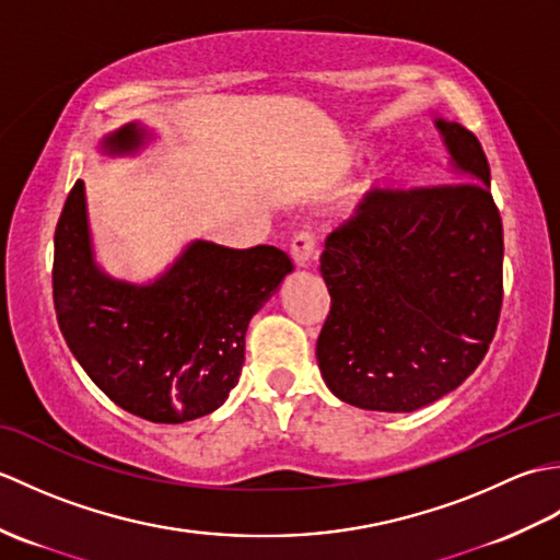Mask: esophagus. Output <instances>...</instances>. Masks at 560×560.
Instances as JSON below:
<instances>
[{"instance_id":"34e87169","label":"esophagus","mask_w":560,"mask_h":560,"mask_svg":"<svg viewBox=\"0 0 560 560\" xmlns=\"http://www.w3.org/2000/svg\"><path fill=\"white\" fill-rule=\"evenodd\" d=\"M317 249V237L311 231H299L291 237V255L295 259V265L305 267L307 261L313 259Z\"/></svg>"}]
</instances>
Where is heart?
Wrapping results in <instances>:
<instances>
[{
    "instance_id": "obj_1",
    "label": "heart",
    "mask_w": 560,
    "mask_h": 560,
    "mask_svg": "<svg viewBox=\"0 0 560 560\" xmlns=\"http://www.w3.org/2000/svg\"><path fill=\"white\" fill-rule=\"evenodd\" d=\"M368 156V149L365 147H355L353 153H351V161H361Z\"/></svg>"
}]
</instances>
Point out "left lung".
I'll use <instances>...</instances> for the list:
<instances>
[{"label":"left lung","mask_w":560,"mask_h":560,"mask_svg":"<svg viewBox=\"0 0 560 560\" xmlns=\"http://www.w3.org/2000/svg\"><path fill=\"white\" fill-rule=\"evenodd\" d=\"M467 180L375 187L327 235L319 273L331 305L317 363L335 395L413 411L483 361L503 305V221L486 153L467 127L435 122Z\"/></svg>","instance_id":"1"}]
</instances>
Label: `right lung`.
<instances>
[{
    "label": "right lung",
    "mask_w": 560,
    "mask_h": 560,
    "mask_svg": "<svg viewBox=\"0 0 560 560\" xmlns=\"http://www.w3.org/2000/svg\"><path fill=\"white\" fill-rule=\"evenodd\" d=\"M129 125L105 147L135 151ZM293 269L287 253L192 243L151 287L113 281L91 255L83 183L69 189L55 229L52 301L69 351L117 407L153 423L219 409L237 385L247 323Z\"/></svg>",
    "instance_id": "right-lung-1"
}]
</instances>
